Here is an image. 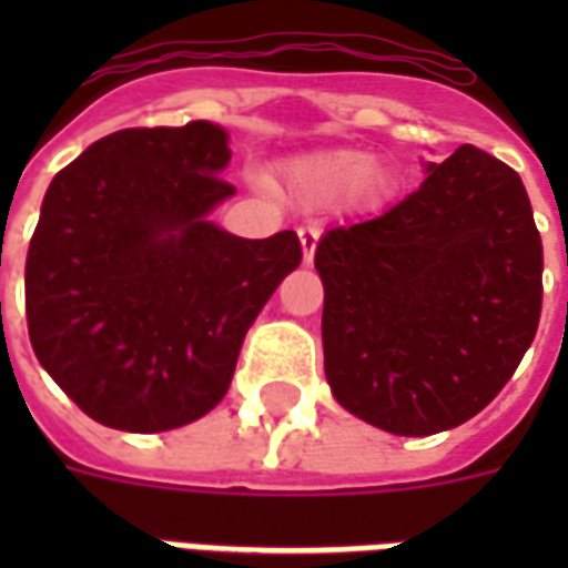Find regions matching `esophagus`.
I'll return each mask as SVG.
<instances>
[{
  "instance_id": "1",
  "label": "esophagus",
  "mask_w": 568,
  "mask_h": 568,
  "mask_svg": "<svg viewBox=\"0 0 568 568\" xmlns=\"http://www.w3.org/2000/svg\"><path fill=\"white\" fill-rule=\"evenodd\" d=\"M297 235H301V244H303V262H306V265H312V258H315V247H318V226L306 223V226H301V230H297Z\"/></svg>"
}]
</instances>
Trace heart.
Listing matches in <instances>:
<instances>
[{
    "mask_svg": "<svg viewBox=\"0 0 568 568\" xmlns=\"http://www.w3.org/2000/svg\"><path fill=\"white\" fill-rule=\"evenodd\" d=\"M372 171V159L363 153H329L312 159L297 171V180L310 194L336 196L354 191Z\"/></svg>",
    "mask_w": 568,
    "mask_h": 568,
    "instance_id": "b5f03b06",
    "label": "heart"
}]
</instances>
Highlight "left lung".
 <instances>
[{"mask_svg": "<svg viewBox=\"0 0 568 568\" xmlns=\"http://www.w3.org/2000/svg\"><path fill=\"white\" fill-rule=\"evenodd\" d=\"M333 395L395 436L457 427L493 400L542 312V239L519 173L471 144L388 212L318 241Z\"/></svg>", "mask_w": 568, "mask_h": 568, "instance_id": "left-lung-1", "label": "left lung"}]
</instances>
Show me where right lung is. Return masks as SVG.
Wrapping results in <instances>:
<instances>
[{
	"mask_svg": "<svg viewBox=\"0 0 568 568\" xmlns=\"http://www.w3.org/2000/svg\"><path fill=\"white\" fill-rule=\"evenodd\" d=\"M226 132L120 129L55 173L26 256L34 356L93 422L162 433L221 404L250 324L301 265L297 232L205 221L235 194Z\"/></svg>",
	"mask_w": 568,
	"mask_h": 568,
	"instance_id": "add662e5",
	"label": "right lung"
}]
</instances>
